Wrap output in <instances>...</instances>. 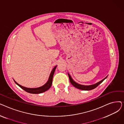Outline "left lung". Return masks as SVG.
Masks as SVG:
<instances>
[{"label": "left lung", "instance_id": "obj_1", "mask_svg": "<svg viewBox=\"0 0 124 124\" xmlns=\"http://www.w3.org/2000/svg\"><path fill=\"white\" fill-rule=\"evenodd\" d=\"M68 75L69 78V80H70V82H71V83L72 84L73 86H74L75 87L78 88V89H79L81 90H92L94 89L95 88H96L97 86L100 84L105 79L107 78V77H108L106 76L105 78H103L102 80H101V81L97 82L95 84H92V85H82V84H78V83L76 82L75 81L73 80V79L72 78V77L70 76V75L68 73Z\"/></svg>", "mask_w": 124, "mask_h": 124}]
</instances>
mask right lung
Listing matches in <instances>:
<instances>
[{
	"label": "right lung",
	"mask_w": 124,
	"mask_h": 124,
	"mask_svg": "<svg viewBox=\"0 0 124 124\" xmlns=\"http://www.w3.org/2000/svg\"><path fill=\"white\" fill-rule=\"evenodd\" d=\"M57 66H55L54 68L53 69V70H52L50 74L48 80L47 81V82L44 85H43L42 86H40L39 87H37V88H28V87H25L24 86H22L20 84H19L18 83H17L14 79V81L15 82V83L17 84V85H18L21 88H22L24 90H25V92H27L29 93H32V94H38V93H41L44 92H45L46 91L48 90L51 86L52 85V81H53V75L55 72V69L57 67Z\"/></svg>",
	"instance_id": "1"
}]
</instances>
